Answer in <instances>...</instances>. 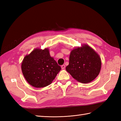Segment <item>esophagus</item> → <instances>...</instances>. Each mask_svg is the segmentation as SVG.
Returning <instances> with one entry per match:
<instances>
[{"label": "esophagus", "mask_w": 121, "mask_h": 121, "mask_svg": "<svg viewBox=\"0 0 121 121\" xmlns=\"http://www.w3.org/2000/svg\"><path fill=\"white\" fill-rule=\"evenodd\" d=\"M65 65H61V68H62V70H63V69H65Z\"/></svg>", "instance_id": "obj_1"}]
</instances>
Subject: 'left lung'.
<instances>
[{
    "instance_id": "8db88e82",
    "label": "left lung",
    "mask_w": 121,
    "mask_h": 121,
    "mask_svg": "<svg viewBox=\"0 0 121 121\" xmlns=\"http://www.w3.org/2000/svg\"><path fill=\"white\" fill-rule=\"evenodd\" d=\"M99 56L88 45L72 50L66 71L78 81L87 83L97 78L101 69Z\"/></svg>"
}]
</instances>
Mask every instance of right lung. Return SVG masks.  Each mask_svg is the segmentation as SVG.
I'll use <instances>...</instances> for the list:
<instances>
[{
    "mask_svg": "<svg viewBox=\"0 0 121 121\" xmlns=\"http://www.w3.org/2000/svg\"><path fill=\"white\" fill-rule=\"evenodd\" d=\"M22 71L27 82L33 87L41 88L50 85L61 70L51 57L48 49H36L22 61Z\"/></svg>",
    "mask_w": 121,
    "mask_h": 121,
    "instance_id": "1",
    "label": "right lung"
}]
</instances>
